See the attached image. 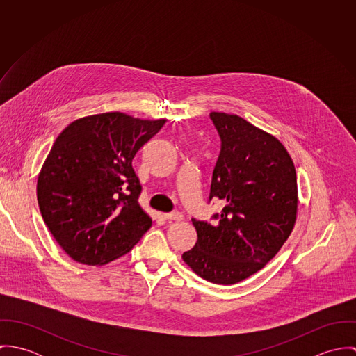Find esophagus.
Returning a JSON list of instances; mask_svg holds the SVG:
<instances>
[{"mask_svg":"<svg viewBox=\"0 0 356 356\" xmlns=\"http://www.w3.org/2000/svg\"><path fill=\"white\" fill-rule=\"evenodd\" d=\"M163 218L168 222H172V220H182L184 219V215L181 212H170V213H163Z\"/></svg>","mask_w":356,"mask_h":356,"instance_id":"1","label":"esophagus"}]
</instances>
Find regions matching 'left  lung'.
<instances>
[{
    "mask_svg": "<svg viewBox=\"0 0 356 356\" xmlns=\"http://www.w3.org/2000/svg\"><path fill=\"white\" fill-rule=\"evenodd\" d=\"M222 148L209 200L225 207L216 223L192 219L196 245L184 261L204 280L233 285L261 270L291 236L298 218V178L278 138L241 116L211 112Z\"/></svg>",
    "mask_w": 356,
    "mask_h": 356,
    "instance_id": "left-lung-1",
    "label": "left lung"
}]
</instances>
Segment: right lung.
I'll return each instance as SVG.
<instances>
[{
	"label": "right lung",
	"mask_w": 356,
	"mask_h": 356,
	"mask_svg": "<svg viewBox=\"0 0 356 356\" xmlns=\"http://www.w3.org/2000/svg\"><path fill=\"white\" fill-rule=\"evenodd\" d=\"M164 123L105 112L74 120L56 138L38 175L37 199L51 236L75 261L106 264L129 254L151 229L131 163Z\"/></svg>",
	"instance_id": "add662e5"
}]
</instances>
